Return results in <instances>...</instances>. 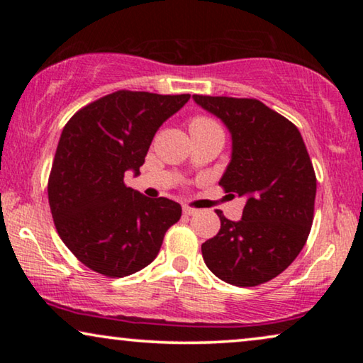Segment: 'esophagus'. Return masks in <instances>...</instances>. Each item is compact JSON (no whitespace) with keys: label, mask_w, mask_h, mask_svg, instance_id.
<instances>
[{"label":"esophagus","mask_w":363,"mask_h":363,"mask_svg":"<svg viewBox=\"0 0 363 363\" xmlns=\"http://www.w3.org/2000/svg\"><path fill=\"white\" fill-rule=\"evenodd\" d=\"M196 211H198V210H195V208H191V206H188V205H183V213H185L186 216L196 215Z\"/></svg>","instance_id":"esophagus-1"}]
</instances>
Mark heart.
<instances>
[{
	"mask_svg": "<svg viewBox=\"0 0 363 363\" xmlns=\"http://www.w3.org/2000/svg\"><path fill=\"white\" fill-rule=\"evenodd\" d=\"M211 123H215L211 121V118L208 117H203V116H196L193 117L190 121V128H196V127H206V125H211Z\"/></svg>",
	"mask_w": 363,
	"mask_h": 363,
	"instance_id": "heart-1",
	"label": "heart"
}]
</instances>
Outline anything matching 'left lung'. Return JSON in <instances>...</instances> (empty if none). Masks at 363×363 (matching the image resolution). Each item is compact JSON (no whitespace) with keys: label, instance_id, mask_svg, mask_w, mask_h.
<instances>
[{"label":"left lung","instance_id":"obj_1","mask_svg":"<svg viewBox=\"0 0 363 363\" xmlns=\"http://www.w3.org/2000/svg\"><path fill=\"white\" fill-rule=\"evenodd\" d=\"M193 99L230 128L231 162L220 186L246 198L240 221L216 210L221 228L201 245L203 259L228 284L259 286L289 267L309 238L314 167L299 128L257 99Z\"/></svg>","mask_w":363,"mask_h":363}]
</instances>
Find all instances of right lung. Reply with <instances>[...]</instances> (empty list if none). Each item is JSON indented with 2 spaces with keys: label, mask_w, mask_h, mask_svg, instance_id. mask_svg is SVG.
Returning <instances> with one entry per match:
<instances>
[{
  "label": "right lung",
  "mask_w": 363,
  "mask_h": 363,
  "mask_svg": "<svg viewBox=\"0 0 363 363\" xmlns=\"http://www.w3.org/2000/svg\"><path fill=\"white\" fill-rule=\"evenodd\" d=\"M190 94L117 91L69 118L49 173L48 196L57 235L89 269L123 277L155 259L182 206L147 198L123 183L145 162L158 127Z\"/></svg>",
  "instance_id": "1"
}]
</instances>
